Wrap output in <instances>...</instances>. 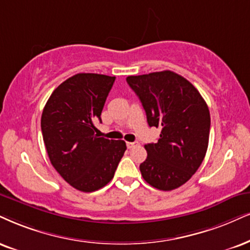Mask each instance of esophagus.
<instances>
[{
  "instance_id": "esophagus-1",
  "label": "esophagus",
  "mask_w": 250,
  "mask_h": 250,
  "mask_svg": "<svg viewBox=\"0 0 250 250\" xmlns=\"http://www.w3.org/2000/svg\"><path fill=\"white\" fill-rule=\"evenodd\" d=\"M126 146H127V148H133V147L139 146V143H138V141H134V143H127L126 144Z\"/></svg>"
}]
</instances>
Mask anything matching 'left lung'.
Here are the masks:
<instances>
[{
    "label": "left lung",
    "mask_w": 250,
    "mask_h": 250,
    "mask_svg": "<svg viewBox=\"0 0 250 250\" xmlns=\"http://www.w3.org/2000/svg\"><path fill=\"white\" fill-rule=\"evenodd\" d=\"M146 111L147 123L161 128L158 143L145 145L144 180L159 190L177 189L205 158L210 111L199 91L183 76L163 70L126 79Z\"/></svg>",
    "instance_id": "8db88e82"
}]
</instances>
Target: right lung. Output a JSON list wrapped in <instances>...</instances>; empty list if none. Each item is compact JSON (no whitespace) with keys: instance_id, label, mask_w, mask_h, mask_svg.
I'll list each match as a JSON object with an SVG mask.
<instances>
[{"instance_id":"1","label":"right lung","mask_w":250,"mask_h":250,"mask_svg":"<svg viewBox=\"0 0 250 250\" xmlns=\"http://www.w3.org/2000/svg\"><path fill=\"white\" fill-rule=\"evenodd\" d=\"M115 76L80 73L61 83L42 110V139L52 166L75 189L92 192L113 178L123 140L95 133Z\"/></svg>"}]
</instances>
